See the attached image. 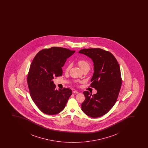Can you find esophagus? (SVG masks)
Listing matches in <instances>:
<instances>
[{
  "label": "esophagus",
  "instance_id": "1",
  "mask_svg": "<svg viewBox=\"0 0 148 148\" xmlns=\"http://www.w3.org/2000/svg\"><path fill=\"white\" fill-rule=\"evenodd\" d=\"M73 93L78 94L79 93V92H78V91H73Z\"/></svg>",
  "mask_w": 148,
  "mask_h": 148
}]
</instances>
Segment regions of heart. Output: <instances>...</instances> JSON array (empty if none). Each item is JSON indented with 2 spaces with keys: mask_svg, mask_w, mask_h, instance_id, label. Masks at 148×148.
I'll use <instances>...</instances> for the list:
<instances>
[{
  "mask_svg": "<svg viewBox=\"0 0 148 148\" xmlns=\"http://www.w3.org/2000/svg\"><path fill=\"white\" fill-rule=\"evenodd\" d=\"M77 63L82 70H83L85 68H89L90 67V65H89L88 62L84 60H78ZM71 67V65L69 64L66 66V71H69L70 70Z\"/></svg>",
  "mask_w": 148,
  "mask_h": 148,
  "instance_id": "obj_1",
  "label": "heart"
}]
</instances>
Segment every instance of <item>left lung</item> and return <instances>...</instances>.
<instances>
[{"instance_id": "left-lung-1", "label": "left lung", "mask_w": 148, "mask_h": 148, "mask_svg": "<svg viewBox=\"0 0 148 148\" xmlns=\"http://www.w3.org/2000/svg\"><path fill=\"white\" fill-rule=\"evenodd\" d=\"M79 53L93 61L94 72L89 86L97 90L94 95L83 92L85 100L82 110L90 117H100L113 107L119 95L122 84L119 64L112 53L101 48L83 49Z\"/></svg>"}]
</instances>
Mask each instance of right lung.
Instances as JSON below:
<instances>
[{
    "label": "right lung",
    "mask_w": 148,
    "mask_h": 148,
    "mask_svg": "<svg viewBox=\"0 0 148 148\" xmlns=\"http://www.w3.org/2000/svg\"><path fill=\"white\" fill-rule=\"evenodd\" d=\"M75 52L59 47L43 49L31 63L27 77L29 94L37 107L44 114L54 115L62 112L72 94L70 88L55 89L52 79L61 76L62 67Z\"/></svg>",
    "instance_id": "right-lung-1"
}]
</instances>
